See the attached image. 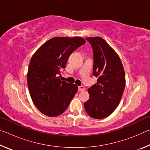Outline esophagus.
I'll list each match as a JSON object with an SVG mask.
<instances>
[{"mask_svg":"<svg viewBox=\"0 0 150 150\" xmlns=\"http://www.w3.org/2000/svg\"><path fill=\"white\" fill-rule=\"evenodd\" d=\"M85 90V87H83V86H80V87H79V91H83Z\"/></svg>","mask_w":150,"mask_h":150,"instance_id":"1","label":"esophagus"}]
</instances>
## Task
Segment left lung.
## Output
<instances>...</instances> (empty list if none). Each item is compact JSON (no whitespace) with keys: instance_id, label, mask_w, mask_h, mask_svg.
<instances>
[{"instance_id":"1","label":"left lung","mask_w":150,"mask_h":150,"mask_svg":"<svg viewBox=\"0 0 150 150\" xmlns=\"http://www.w3.org/2000/svg\"><path fill=\"white\" fill-rule=\"evenodd\" d=\"M93 51V75L97 83L88 89L89 99L84 103L92 118L102 119L115 111L120 102L126 84L125 73L120 57L100 37H88Z\"/></svg>"}]
</instances>
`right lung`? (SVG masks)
<instances>
[{"instance_id": "right-lung-1", "label": "right lung", "mask_w": 150, "mask_h": 150, "mask_svg": "<svg viewBox=\"0 0 150 150\" xmlns=\"http://www.w3.org/2000/svg\"><path fill=\"white\" fill-rule=\"evenodd\" d=\"M81 37H55L44 43L30 60L27 83L33 103L42 114L54 117L64 112L78 91L57 77L69 55L85 43Z\"/></svg>"}]
</instances>
